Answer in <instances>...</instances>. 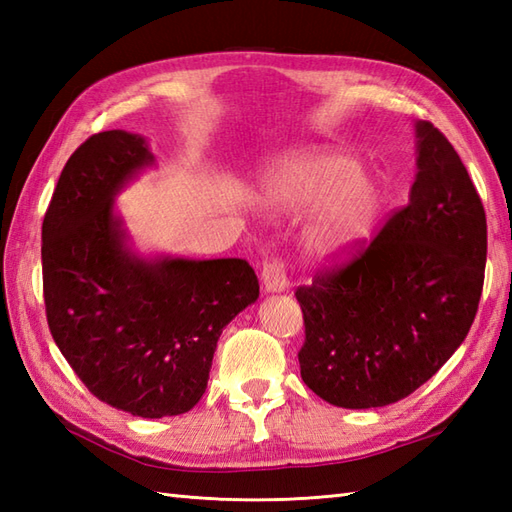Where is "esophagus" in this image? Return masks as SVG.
I'll return each mask as SVG.
<instances>
[{"mask_svg": "<svg viewBox=\"0 0 512 512\" xmlns=\"http://www.w3.org/2000/svg\"><path fill=\"white\" fill-rule=\"evenodd\" d=\"M262 281L268 292H281L290 286L286 259L279 255H268L262 262Z\"/></svg>", "mask_w": 512, "mask_h": 512, "instance_id": "34e87169", "label": "esophagus"}]
</instances>
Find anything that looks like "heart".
Segmentation results:
<instances>
[{
	"instance_id": "obj_1",
	"label": "heart",
	"mask_w": 512,
	"mask_h": 512,
	"mask_svg": "<svg viewBox=\"0 0 512 512\" xmlns=\"http://www.w3.org/2000/svg\"><path fill=\"white\" fill-rule=\"evenodd\" d=\"M270 198L288 211L319 209L308 233L314 255L341 259L356 253L374 231L383 189L356 160L328 149H303L270 176Z\"/></svg>"
}]
</instances>
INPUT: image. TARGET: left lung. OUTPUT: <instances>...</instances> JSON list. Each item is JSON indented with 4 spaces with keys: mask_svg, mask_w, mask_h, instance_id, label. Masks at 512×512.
<instances>
[{
    "mask_svg": "<svg viewBox=\"0 0 512 512\" xmlns=\"http://www.w3.org/2000/svg\"><path fill=\"white\" fill-rule=\"evenodd\" d=\"M416 132L409 204L295 292L306 325L301 378L336 407H385L413 394L462 345L480 306V193L438 127L420 121Z\"/></svg>",
    "mask_w": 512,
    "mask_h": 512,
    "instance_id": "8db88e82",
    "label": "left lung"
}]
</instances>
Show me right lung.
Returning <instances> with one entry per match:
<instances>
[{"instance_id":"add662e5","label":"right lung","mask_w":512,"mask_h":512,"mask_svg":"<svg viewBox=\"0 0 512 512\" xmlns=\"http://www.w3.org/2000/svg\"><path fill=\"white\" fill-rule=\"evenodd\" d=\"M145 140L90 136L59 176L41 226L54 343L92 394L140 418L198 405L222 330L259 297L244 259H156L125 248L116 191L151 165Z\"/></svg>"}]
</instances>
